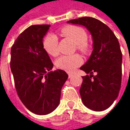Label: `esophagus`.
Here are the masks:
<instances>
[{"instance_id": "1", "label": "esophagus", "mask_w": 130, "mask_h": 130, "mask_svg": "<svg viewBox=\"0 0 130 130\" xmlns=\"http://www.w3.org/2000/svg\"><path fill=\"white\" fill-rule=\"evenodd\" d=\"M73 76V74L72 73H68V77L70 78V77H71Z\"/></svg>"}]
</instances>
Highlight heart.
I'll return each instance as SVG.
<instances>
[{"mask_svg": "<svg viewBox=\"0 0 130 130\" xmlns=\"http://www.w3.org/2000/svg\"><path fill=\"white\" fill-rule=\"evenodd\" d=\"M62 35L72 40L76 43L77 49L83 53H88L90 46L87 43V35L86 31L80 26L67 25L60 30ZM44 50L52 56L59 55V40L57 37L52 33L47 34L43 40ZM83 60L80 55L74 54L71 56H62L56 61V66L59 69L71 72L82 63Z\"/></svg>", "mask_w": 130, "mask_h": 130, "instance_id": "1", "label": "heart"}]
</instances>
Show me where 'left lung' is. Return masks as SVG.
Here are the masks:
<instances>
[{"mask_svg": "<svg viewBox=\"0 0 130 130\" xmlns=\"http://www.w3.org/2000/svg\"><path fill=\"white\" fill-rule=\"evenodd\" d=\"M68 22L85 26L92 36V55L80 68L90 74L82 77L80 94L88 108L104 111L113 104L120 89L122 53L118 40L108 26L97 19L85 16Z\"/></svg>", "mask_w": 130, "mask_h": 130, "instance_id": "8db88e82", "label": "left lung"}]
</instances>
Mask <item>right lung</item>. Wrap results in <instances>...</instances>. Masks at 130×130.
<instances>
[{"mask_svg":"<svg viewBox=\"0 0 130 130\" xmlns=\"http://www.w3.org/2000/svg\"><path fill=\"white\" fill-rule=\"evenodd\" d=\"M50 26L28 27L11 48L10 68L17 94L30 111L39 115L50 114L57 108L68 77L62 70L48 72L53 64L43 47V38Z\"/></svg>","mask_w":130,"mask_h":130,"instance_id":"add662e5","label":"right lung"}]
</instances>
